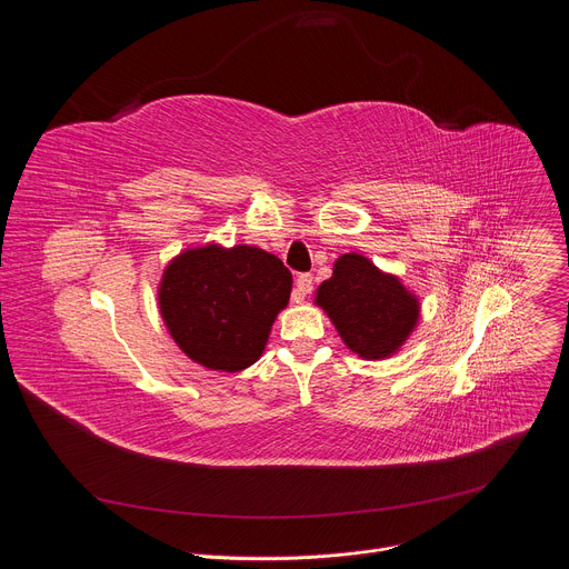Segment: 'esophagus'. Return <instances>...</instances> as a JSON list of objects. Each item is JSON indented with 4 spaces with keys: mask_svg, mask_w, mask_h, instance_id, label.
I'll return each mask as SVG.
<instances>
[{
    "mask_svg": "<svg viewBox=\"0 0 569 569\" xmlns=\"http://www.w3.org/2000/svg\"><path fill=\"white\" fill-rule=\"evenodd\" d=\"M312 274H299L295 281V301H303V297L312 290Z\"/></svg>",
    "mask_w": 569,
    "mask_h": 569,
    "instance_id": "obj_1",
    "label": "esophagus"
}]
</instances>
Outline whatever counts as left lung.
I'll use <instances>...</instances> for the list:
<instances>
[{"mask_svg": "<svg viewBox=\"0 0 569 569\" xmlns=\"http://www.w3.org/2000/svg\"><path fill=\"white\" fill-rule=\"evenodd\" d=\"M315 303L329 315L342 342L365 360H385L400 351L421 317L412 290L356 252L336 261L333 277L319 283Z\"/></svg>", "mask_w": 569, "mask_h": 569, "instance_id": "8db88e82", "label": "left lung"}]
</instances>
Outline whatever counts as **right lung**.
Wrapping results in <instances>:
<instances>
[{"instance_id": "obj_1", "label": "right lung", "mask_w": 569, "mask_h": 569, "mask_svg": "<svg viewBox=\"0 0 569 569\" xmlns=\"http://www.w3.org/2000/svg\"><path fill=\"white\" fill-rule=\"evenodd\" d=\"M290 290L292 274L274 254L207 242L164 268L157 301L171 338L193 362L236 373L263 356Z\"/></svg>"}]
</instances>
